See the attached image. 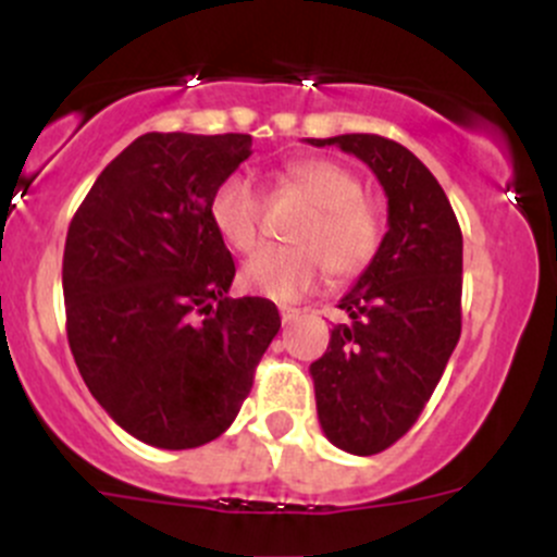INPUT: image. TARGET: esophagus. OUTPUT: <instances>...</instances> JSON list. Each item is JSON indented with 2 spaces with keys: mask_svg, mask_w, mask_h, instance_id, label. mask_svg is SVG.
I'll list each match as a JSON object with an SVG mask.
<instances>
[{
  "mask_svg": "<svg viewBox=\"0 0 557 557\" xmlns=\"http://www.w3.org/2000/svg\"><path fill=\"white\" fill-rule=\"evenodd\" d=\"M299 310H296V307H280V318H283V323L285 325H290L294 323V320H299Z\"/></svg>",
  "mask_w": 557,
  "mask_h": 557,
  "instance_id": "1",
  "label": "esophagus"
}]
</instances>
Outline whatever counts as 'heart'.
Listing matches in <instances>:
<instances>
[{"instance_id":"obj_1","label":"heart","mask_w":557,"mask_h":557,"mask_svg":"<svg viewBox=\"0 0 557 557\" xmlns=\"http://www.w3.org/2000/svg\"><path fill=\"white\" fill-rule=\"evenodd\" d=\"M277 190L296 194L310 212L296 223L294 247H267L247 258L245 288L277 301L312 294L331 269L336 280L358 277L380 247V221L363 201V183L331 159L290 161L277 174ZM267 199L256 180L232 172L218 183L210 201L215 232L232 250L250 252L263 237Z\"/></svg>"}]
</instances>
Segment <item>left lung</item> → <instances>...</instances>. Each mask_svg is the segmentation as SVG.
I'll use <instances>...</instances> for the list:
<instances>
[{
  "label": "left lung",
  "instance_id": "obj_1",
  "mask_svg": "<svg viewBox=\"0 0 557 557\" xmlns=\"http://www.w3.org/2000/svg\"><path fill=\"white\" fill-rule=\"evenodd\" d=\"M307 143L361 159L387 196L377 256L339 301L347 323L310 367L325 440L374 455L412 429L458 345L463 237L442 185L404 145L377 134Z\"/></svg>",
  "mask_w": 557,
  "mask_h": 557
}]
</instances>
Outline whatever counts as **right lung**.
I'll list each match as a JSON object with an SVG mask.
<instances>
[{
	"instance_id": "obj_1",
	"label": "right lung",
	"mask_w": 557,
	"mask_h": 557,
	"mask_svg": "<svg viewBox=\"0 0 557 557\" xmlns=\"http://www.w3.org/2000/svg\"><path fill=\"white\" fill-rule=\"evenodd\" d=\"M250 134L134 139L104 166L64 245L72 356L123 431L161 450L218 440L280 331L261 296L232 299L234 258L210 218Z\"/></svg>"
}]
</instances>
